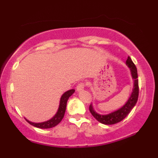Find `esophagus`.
I'll return each mask as SVG.
<instances>
[{"label":"esophagus","mask_w":158,"mask_h":158,"mask_svg":"<svg viewBox=\"0 0 158 158\" xmlns=\"http://www.w3.org/2000/svg\"><path fill=\"white\" fill-rule=\"evenodd\" d=\"M85 87V84L84 82L79 83V84H78L77 86V90H78V91H81V90H84Z\"/></svg>","instance_id":"34e87169"}]
</instances>
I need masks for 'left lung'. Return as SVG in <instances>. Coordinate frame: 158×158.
<instances>
[{"mask_svg": "<svg viewBox=\"0 0 158 158\" xmlns=\"http://www.w3.org/2000/svg\"><path fill=\"white\" fill-rule=\"evenodd\" d=\"M126 64L127 66L128 67L131 71V74L132 79L134 80V87L132 89V92L130 97L128 98V101L126 102L123 107L119 108L118 110H115V111L111 112V113L108 114H98L94 110L93 106L92 105H90L89 110L90 112L91 113L94 117L99 121V123H102L105 125H113L116 124V123L120 122L123 119L126 117V116L130 113V111L132 110V108L135 106L136 103L137 102L138 99V95H139V86H138V79H137V68H136L135 64H134L133 61L131 59V58L128 56V59L126 61Z\"/></svg>", "mask_w": 158, "mask_h": 158, "instance_id": "8db88e82", "label": "left lung"}]
</instances>
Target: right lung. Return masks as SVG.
Wrapping results in <instances>:
<instances>
[{
	"label": "right lung",
	"instance_id": "1",
	"mask_svg": "<svg viewBox=\"0 0 158 158\" xmlns=\"http://www.w3.org/2000/svg\"><path fill=\"white\" fill-rule=\"evenodd\" d=\"M74 92H75V90L71 89L63 94V95L61 97L60 103H59V108H58L57 112H56L55 115H54L51 119H49V120L42 123H32L30 122V120H28V119H27L26 120L30 123V125L39 128H50L57 126V125L61 122V119H63V117H64L65 110H66L67 102H68L69 97H70Z\"/></svg>",
	"mask_w": 158,
	"mask_h": 158
}]
</instances>
